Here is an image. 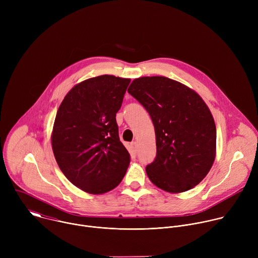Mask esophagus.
I'll return each mask as SVG.
<instances>
[{"label": "esophagus", "mask_w": 258, "mask_h": 258, "mask_svg": "<svg viewBox=\"0 0 258 258\" xmlns=\"http://www.w3.org/2000/svg\"><path fill=\"white\" fill-rule=\"evenodd\" d=\"M131 147H132V150H133L134 152H137V148H138L137 142H132V143H131Z\"/></svg>", "instance_id": "34e87169"}]
</instances>
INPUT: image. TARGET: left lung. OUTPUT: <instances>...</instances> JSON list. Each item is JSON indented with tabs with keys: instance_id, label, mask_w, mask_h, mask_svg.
Listing matches in <instances>:
<instances>
[{
	"instance_id": "left-lung-1",
	"label": "left lung",
	"mask_w": 258,
	"mask_h": 258,
	"mask_svg": "<svg viewBox=\"0 0 258 258\" xmlns=\"http://www.w3.org/2000/svg\"><path fill=\"white\" fill-rule=\"evenodd\" d=\"M127 92L148 111L155 128L156 158L149 179L168 193L193 189L209 172L216 154V127L203 99L165 77H143Z\"/></svg>"
}]
</instances>
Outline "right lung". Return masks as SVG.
<instances>
[{
    "instance_id": "1",
    "label": "right lung",
    "mask_w": 258,
    "mask_h": 258,
    "mask_svg": "<svg viewBox=\"0 0 258 258\" xmlns=\"http://www.w3.org/2000/svg\"><path fill=\"white\" fill-rule=\"evenodd\" d=\"M130 82L108 75L86 80L58 108L51 136L55 159L67 179L89 194L116 188L128 167L115 117Z\"/></svg>"
}]
</instances>
